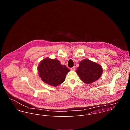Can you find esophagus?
<instances>
[{
	"mask_svg": "<svg viewBox=\"0 0 130 130\" xmlns=\"http://www.w3.org/2000/svg\"><path fill=\"white\" fill-rule=\"evenodd\" d=\"M71 70H72V71H74L75 70V66H74L73 68H72L71 69Z\"/></svg>",
	"mask_w": 130,
	"mask_h": 130,
	"instance_id": "34e87169",
	"label": "esophagus"
}]
</instances>
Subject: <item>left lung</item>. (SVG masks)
<instances>
[{
	"instance_id": "left-lung-1",
	"label": "left lung",
	"mask_w": 130,
	"mask_h": 130,
	"mask_svg": "<svg viewBox=\"0 0 130 130\" xmlns=\"http://www.w3.org/2000/svg\"><path fill=\"white\" fill-rule=\"evenodd\" d=\"M75 72L84 83L90 84L101 76L103 68L100 64L94 61L84 59L79 62Z\"/></svg>"
}]
</instances>
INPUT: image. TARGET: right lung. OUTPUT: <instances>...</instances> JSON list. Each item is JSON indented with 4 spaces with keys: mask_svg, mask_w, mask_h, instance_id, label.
Wrapping results in <instances>:
<instances>
[{
    "mask_svg": "<svg viewBox=\"0 0 130 130\" xmlns=\"http://www.w3.org/2000/svg\"><path fill=\"white\" fill-rule=\"evenodd\" d=\"M37 71L42 80L53 87L62 84L66 79V75L70 71L65 66L61 64L58 60L49 57L40 61Z\"/></svg>",
    "mask_w": 130,
    "mask_h": 130,
    "instance_id": "add662e5",
    "label": "right lung"
}]
</instances>
